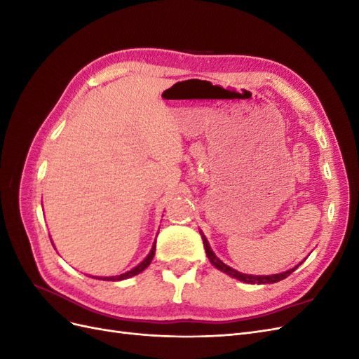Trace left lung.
<instances>
[{
  "mask_svg": "<svg viewBox=\"0 0 359 359\" xmlns=\"http://www.w3.org/2000/svg\"><path fill=\"white\" fill-rule=\"evenodd\" d=\"M201 236H202V241H203V248H205V253L206 256H208L211 265H214L217 269H220L222 273L231 276L232 278H236L240 281H244V283H248V285H273V283H277V281L280 280H285L287 276H290L293 271H295L302 262H299L297 266H293L287 271H283V273L280 274H273V276H252V274H243L240 273V271H236L233 268H231L229 265H226L224 262H222V260L215 256V253L211 250L210 247V243L208 240H206V236L203 235V232L201 231Z\"/></svg>",
  "mask_w": 359,
  "mask_h": 359,
  "instance_id": "left-lung-1",
  "label": "left lung"
}]
</instances>
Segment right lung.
<instances>
[{
  "instance_id": "right-lung-1",
  "label": "right lung",
  "mask_w": 359,
  "mask_h": 359,
  "mask_svg": "<svg viewBox=\"0 0 359 359\" xmlns=\"http://www.w3.org/2000/svg\"><path fill=\"white\" fill-rule=\"evenodd\" d=\"M50 241H52V240H50ZM154 255H156V241H154L153 247H151L148 256L142 260V262H140L139 265H136L135 268H132L130 271H127V273L119 274V276H112V277H95V276H94L93 278H97V280H107V281H119V280H126V278H130V277H133V276H137L139 273H142V271H144L145 268H148V265L151 264V260H153ZM90 277H91V276H90Z\"/></svg>"
}]
</instances>
